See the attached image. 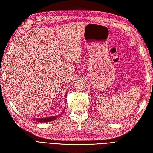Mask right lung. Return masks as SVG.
Wrapping results in <instances>:
<instances>
[{"label":"right lung","mask_w":153,"mask_h":153,"mask_svg":"<svg viewBox=\"0 0 153 153\" xmlns=\"http://www.w3.org/2000/svg\"><path fill=\"white\" fill-rule=\"evenodd\" d=\"M67 96V93L65 94V97H66ZM66 99H65V101H66ZM65 108H64V110H62V112H61V114H58V116H52V117H49V118H34L33 120H36V122H51L53 121V120H55L57 118H58L60 115H62V114L63 113V112H64Z\"/></svg>","instance_id":"add662e5"}]
</instances>
